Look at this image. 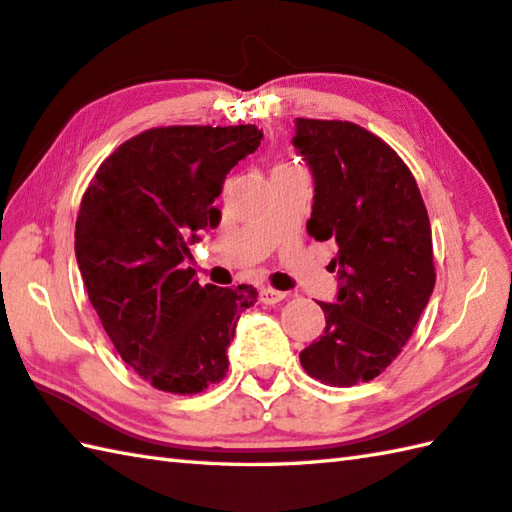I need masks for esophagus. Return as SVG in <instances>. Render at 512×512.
I'll return each mask as SVG.
<instances>
[{"instance_id": "obj_1", "label": "esophagus", "mask_w": 512, "mask_h": 512, "mask_svg": "<svg viewBox=\"0 0 512 512\" xmlns=\"http://www.w3.org/2000/svg\"><path fill=\"white\" fill-rule=\"evenodd\" d=\"M288 295L286 293H282V290H275V288H262V293H259V299H262L264 304H279V302H284Z\"/></svg>"}]
</instances>
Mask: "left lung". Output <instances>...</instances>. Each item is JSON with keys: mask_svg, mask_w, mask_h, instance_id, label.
Listing matches in <instances>:
<instances>
[{"mask_svg": "<svg viewBox=\"0 0 512 512\" xmlns=\"http://www.w3.org/2000/svg\"><path fill=\"white\" fill-rule=\"evenodd\" d=\"M293 144L315 179L308 235L339 248L337 302H319L326 328L299 362L328 386L370 382L402 353L435 288L424 199L402 157L353 122L297 117Z\"/></svg>", "mask_w": 512, "mask_h": 512, "instance_id": "left-lung-1", "label": "left lung"}]
</instances>
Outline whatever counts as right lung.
<instances>
[{"instance_id":"add662e5","label":"right lung","mask_w":512,"mask_h":512,"mask_svg":"<svg viewBox=\"0 0 512 512\" xmlns=\"http://www.w3.org/2000/svg\"><path fill=\"white\" fill-rule=\"evenodd\" d=\"M255 124L166 126L130 137L97 168L79 206L75 255L90 304L119 357L164 393L219 384L253 286H199L190 244L219 224L213 206Z\"/></svg>"}]
</instances>
